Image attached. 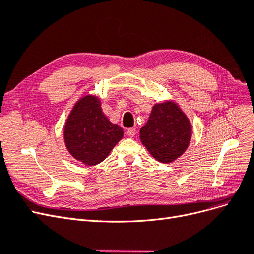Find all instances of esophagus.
<instances>
[{
    "label": "esophagus",
    "instance_id": "1",
    "mask_svg": "<svg viewBox=\"0 0 254 254\" xmlns=\"http://www.w3.org/2000/svg\"><path fill=\"white\" fill-rule=\"evenodd\" d=\"M135 133H136L135 128H129V129H127V135L129 137H133L135 135Z\"/></svg>",
    "mask_w": 254,
    "mask_h": 254
}]
</instances>
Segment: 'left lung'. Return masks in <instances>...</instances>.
<instances>
[{
    "label": "left lung",
    "instance_id": "left-lung-1",
    "mask_svg": "<svg viewBox=\"0 0 254 254\" xmlns=\"http://www.w3.org/2000/svg\"><path fill=\"white\" fill-rule=\"evenodd\" d=\"M191 125L173 101L156 104L140 130V139L150 155L162 163H172L189 147Z\"/></svg>",
    "mask_w": 254,
    "mask_h": 254
}]
</instances>
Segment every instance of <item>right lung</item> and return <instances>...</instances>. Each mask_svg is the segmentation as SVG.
<instances>
[{
  "label": "right lung",
  "mask_w": 254,
  "mask_h": 254,
  "mask_svg": "<svg viewBox=\"0 0 254 254\" xmlns=\"http://www.w3.org/2000/svg\"><path fill=\"white\" fill-rule=\"evenodd\" d=\"M123 135V129L103 113L101 99L90 94L74 105L64 130L68 152L88 166L103 162Z\"/></svg>",
  "instance_id": "add662e5"
}]
</instances>
